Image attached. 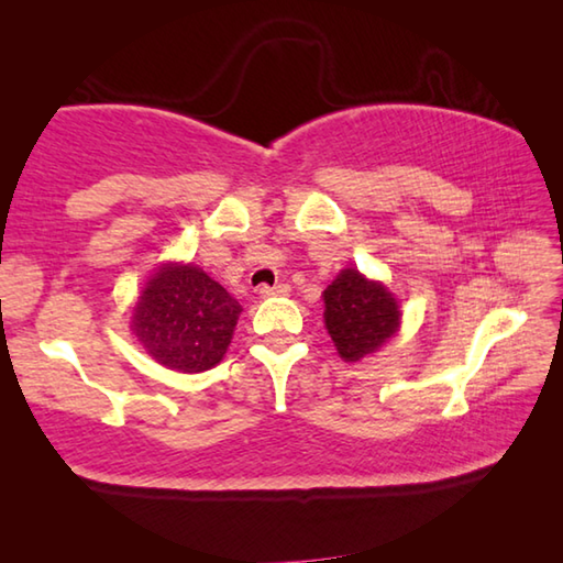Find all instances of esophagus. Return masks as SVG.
<instances>
[{
    "label": "esophagus",
    "mask_w": 563,
    "mask_h": 563,
    "mask_svg": "<svg viewBox=\"0 0 563 563\" xmlns=\"http://www.w3.org/2000/svg\"><path fill=\"white\" fill-rule=\"evenodd\" d=\"M261 292V298H275V295H288L290 292V288H288V283H278V285H263V288L258 290Z\"/></svg>",
    "instance_id": "esophagus-1"
}]
</instances>
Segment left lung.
<instances>
[{"instance_id":"1","label":"left lung","mask_w":563,"mask_h":563,"mask_svg":"<svg viewBox=\"0 0 563 563\" xmlns=\"http://www.w3.org/2000/svg\"><path fill=\"white\" fill-rule=\"evenodd\" d=\"M325 328L340 357L357 362L373 355L399 328V308L385 285L367 280L355 268L342 271L328 290Z\"/></svg>"}]
</instances>
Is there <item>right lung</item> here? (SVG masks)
<instances>
[{"mask_svg": "<svg viewBox=\"0 0 563 563\" xmlns=\"http://www.w3.org/2000/svg\"><path fill=\"white\" fill-rule=\"evenodd\" d=\"M241 305L196 265H166L141 290L131 328L148 355L178 373H203L231 345Z\"/></svg>", "mask_w": 563, "mask_h": 563, "instance_id": "1", "label": "right lung"}]
</instances>
